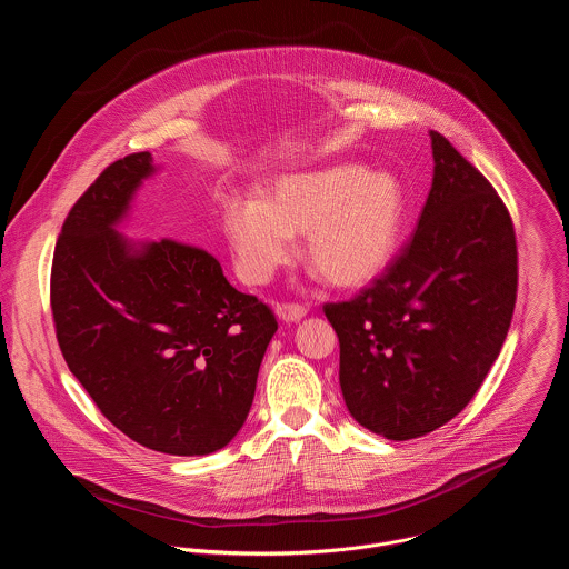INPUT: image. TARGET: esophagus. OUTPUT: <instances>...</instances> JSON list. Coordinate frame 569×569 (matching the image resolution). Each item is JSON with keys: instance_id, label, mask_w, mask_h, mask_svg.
<instances>
[{"instance_id": "obj_1", "label": "esophagus", "mask_w": 569, "mask_h": 569, "mask_svg": "<svg viewBox=\"0 0 569 569\" xmlns=\"http://www.w3.org/2000/svg\"><path fill=\"white\" fill-rule=\"evenodd\" d=\"M276 313L287 322H296L307 313V307L300 305V302H278Z\"/></svg>"}]
</instances>
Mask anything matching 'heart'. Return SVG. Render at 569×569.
I'll return each instance as SVG.
<instances>
[{
	"mask_svg": "<svg viewBox=\"0 0 569 569\" xmlns=\"http://www.w3.org/2000/svg\"><path fill=\"white\" fill-rule=\"evenodd\" d=\"M403 190L383 172L327 166L278 179L258 199L221 201V229L236 267L249 284H264L293 256V236L305 233V260L333 287H359L392 258Z\"/></svg>",
	"mask_w": 569,
	"mask_h": 569,
	"instance_id": "heart-1",
	"label": "heart"
}]
</instances>
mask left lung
<instances>
[{"label": "left lung", "instance_id": "obj_1", "mask_svg": "<svg viewBox=\"0 0 569 569\" xmlns=\"http://www.w3.org/2000/svg\"><path fill=\"white\" fill-rule=\"evenodd\" d=\"M430 141L435 174L417 231L352 300L322 307L348 410L397 441L467 408L500 355L518 291L505 201L446 137Z\"/></svg>", "mask_w": 569, "mask_h": 569}]
</instances>
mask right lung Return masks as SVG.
Instances as JSON below:
<instances>
[{
  "label": "right lung",
  "mask_w": 569,
  "mask_h": 569,
  "mask_svg": "<svg viewBox=\"0 0 569 569\" xmlns=\"http://www.w3.org/2000/svg\"><path fill=\"white\" fill-rule=\"evenodd\" d=\"M152 170L150 152L113 161L69 210L51 267L56 336L121 432L168 456H208L247 421L278 320L208 251L172 238L137 249L113 231Z\"/></svg>",
  "instance_id": "right-lung-1"
}]
</instances>
